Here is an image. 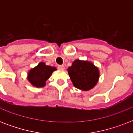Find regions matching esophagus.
<instances>
[{"label": "esophagus", "instance_id": "1", "mask_svg": "<svg viewBox=\"0 0 133 133\" xmlns=\"http://www.w3.org/2000/svg\"><path fill=\"white\" fill-rule=\"evenodd\" d=\"M58 70H63L65 69L64 65H58Z\"/></svg>", "mask_w": 133, "mask_h": 133}]
</instances>
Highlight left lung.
Here are the masks:
<instances>
[{"label":"left lung","mask_w":133,"mask_h":133,"mask_svg":"<svg viewBox=\"0 0 133 133\" xmlns=\"http://www.w3.org/2000/svg\"><path fill=\"white\" fill-rule=\"evenodd\" d=\"M68 71L74 86L84 91L95 87L99 78L98 68L89 61L77 59Z\"/></svg>","instance_id":"1"}]
</instances>
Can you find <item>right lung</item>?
I'll list each match as a JSON object with an SVG mask.
<instances>
[{
    "label": "right lung",
    "mask_w": 133,
    "mask_h": 133,
    "mask_svg": "<svg viewBox=\"0 0 133 133\" xmlns=\"http://www.w3.org/2000/svg\"><path fill=\"white\" fill-rule=\"evenodd\" d=\"M56 68L46 65L45 63H40L28 73V80L34 86L37 88L43 87L45 81L48 80Z\"/></svg>",
    "instance_id": "right-lung-1"
}]
</instances>
